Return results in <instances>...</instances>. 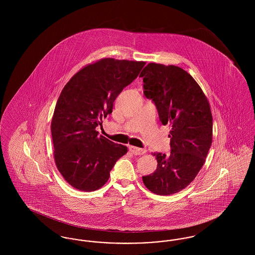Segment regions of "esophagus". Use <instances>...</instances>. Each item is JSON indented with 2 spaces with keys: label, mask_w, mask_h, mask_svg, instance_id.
I'll return each instance as SVG.
<instances>
[{
  "label": "esophagus",
  "mask_w": 255,
  "mask_h": 255,
  "mask_svg": "<svg viewBox=\"0 0 255 255\" xmlns=\"http://www.w3.org/2000/svg\"><path fill=\"white\" fill-rule=\"evenodd\" d=\"M129 150L133 155H143L146 152L144 149H141V148H138V147H134V146H129Z\"/></svg>",
  "instance_id": "1"
}]
</instances>
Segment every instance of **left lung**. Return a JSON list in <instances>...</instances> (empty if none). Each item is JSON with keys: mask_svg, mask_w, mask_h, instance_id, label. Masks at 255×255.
<instances>
[{"mask_svg": "<svg viewBox=\"0 0 255 255\" xmlns=\"http://www.w3.org/2000/svg\"><path fill=\"white\" fill-rule=\"evenodd\" d=\"M139 76L159 121L172 127L169 155L154 153L157 169L142 181L153 193L174 194L192 182L205 163L212 142L209 103L194 78L180 67L150 63Z\"/></svg>", "mask_w": 255, "mask_h": 255, "instance_id": "8db88e82", "label": "left lung"}]
</instances>
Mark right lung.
<instances>
[{
	"instance_id": "right-lung-1",
	"label": "right lung",
	"mask_w": 255,
	"mask_h": 255,
	"mask_svg": "<svg viewBox=\"0 0 255 255\" xmlns=\"http://www.w3.org/2000/svg\"><path fill=\"white\" fill-rule=\"evenodd\" d=\"M145 62L105 58L88 65L64 87L51 121L56 166L64 179L81 191H95L127 147L96 131L113 111L114 101L137 77Z\"/></svg>"
}]
</instances>
